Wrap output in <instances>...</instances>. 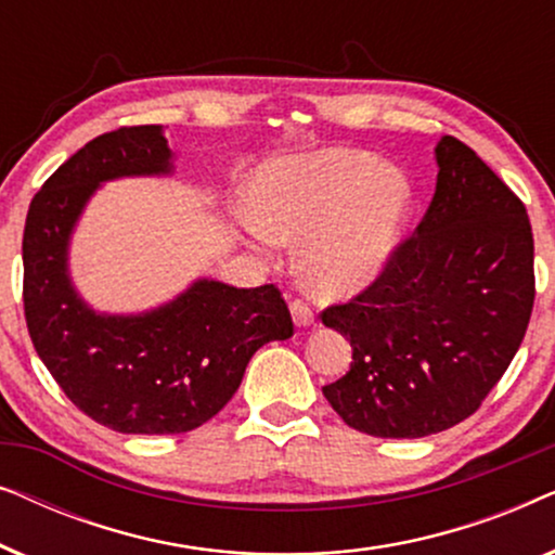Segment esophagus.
<instances>
[{
  "label": "esophagus",
  "mask_w": 555,
  "mask_h": 555,
  "mask_svg": "<svg viewBox=\"0 0 555 555\" xmlns=\"http://www.w3.org/2000/svg\"><path fill=\"white\" fill-rule=\"evenodd\" d=\"M291 313H293V321L298 328H306V325H313L315 315H313V308L308 306V302L302 300H293L291 302Z\"/></svg>",
  "instance_id": "esophagus-1"
}]
</instances>
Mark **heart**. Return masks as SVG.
<instances>
[{
	"label": "heart",
	"mask_w": 555,
	"mask_h": 555,
	"mask_svg": "<svg viewBox=\"0 0 555 555\" xmlns=\"http://www.w3.org/2000/svg\"><path fill=\"white\" fill-rule=\"evenodd\" d=\"M409 181L397 166L359 149L262 164L249 184L257 234L301 242L306 283L325 298H351L386 270L409 209Z\"/></svg>",
	"instance_id": "1"
}]
</instances>
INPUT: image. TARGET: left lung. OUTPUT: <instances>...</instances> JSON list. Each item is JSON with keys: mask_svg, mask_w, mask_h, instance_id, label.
<instances>
[{"mask_svg": "<svg viewBox=\"0 0 555 555\" xmlns=\"http://www.w3.org/2000/svg\"><path fill=\"white\" fill-rule=\"evenodd\" d=\"M437 189L386 270L323 325L351 340V371L323 386L348 427L416 439L477 412L526 336L535 298L526 207L473 149L442 135Z\"/></svg>", "mask_w": 555, "mask_h": 555, "instance_id": "obj_1", "label": "left lung"}]
</instances>
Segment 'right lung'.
<instances>
[{"label": "right lung", "instance_id": "1", "mask_svg": "<svg viewBox=\"0 0 555 555\" xmlns=\"http://www.w3.org/2000/svg\"><path fill=\"white\" fill-rule=\"evenodd\" d=\"M171 171L162 126L98 135L35 194L22 237V295L37 356L80 412L124 435L202 427L240 389L257 348L293 336L275 285L232 287L199 278L173 300L133 315L98 313L80 298L67 253L95 189Z\"/></svg>", "mask_w": 555, "mask_h": 555}]
</instances>
